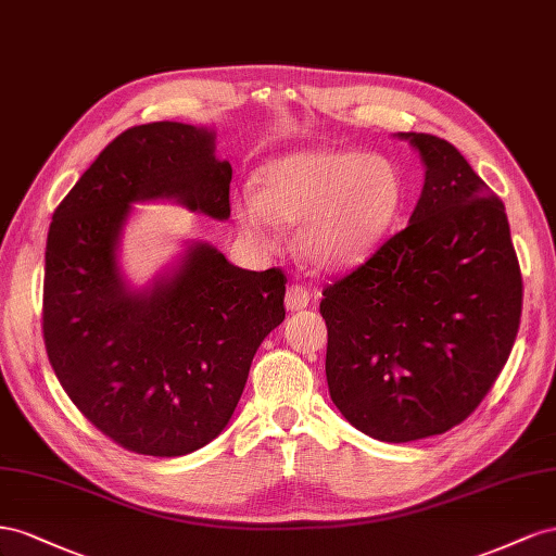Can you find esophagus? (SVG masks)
I'll return each instance as SVG.
<instances>
[{
  "label": "esophagus",
  "mask_w": 556,
  "mask_h": 556,
  "mask_svg": "<svg viewBox=\"0 0 556 556\" xmlns=\"http://www.w3.org/2000/svg\"><path fill=\"white\" fill-rule=\"evenodd\" d=\"M309 291L303 287V283H291L287 289V309L289 312H300L309 305Z\"/></svg>",
  "instance_id": "1"
}]
</instances>
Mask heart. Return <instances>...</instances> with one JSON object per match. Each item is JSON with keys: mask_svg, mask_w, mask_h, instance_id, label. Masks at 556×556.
<instances>
[{"mask_svg": "<svg viewBox=\"0 0 556 556\" xmlns=\"http://www.w3.org/2000/svg\"><path fill=\"white\" fill-rule=\"evenodd\" d=\"M403 193V174L387 155L307 149L267 161L261 193L237 198L235 218L253 240H267L273 218L300 224L298 251L332 273L368 256L399 216Z\"/></svg>", "mask_w": 556, "mask_h": 556, "instance_id": "b5f03b06", "label": "heart"}]
</instances>
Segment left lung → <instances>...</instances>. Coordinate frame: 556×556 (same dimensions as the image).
<instances>
[{"instance_id": "left-lung-1", "label": "left lung", "mask_w": 556, "mask_h": 556, "mask_svg": "<svg viewBox=\"0 0 556 556\" xmlns=\"http://www.w3.org/2000/svg\"><path fill=\"white\" fill-rule=\"evenodd\" d=\"M399 137L426 167L409 224L321 300L330 399L384 442L440 435L475 412L521 316V273L498 195L450 141Z\"/></svg>"}]
</instances>
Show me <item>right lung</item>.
Masks as SVG:
<instances>
[{
    "mask_svg": "<svg viewBox=\"0 0 556 556\" xmlns=\"http://www.w3.org/2000/svg\"><path fill=\"white\" fill-rule=\"evenodd\" d=\"M214 139L172 121L121 132L58 204L46 242L41 319L55 377L98 431L137 454H190L224 431L253 354L287 316L279 267L251 273L207 242L188 244L147 289L121 275L135 202L230 216L232 167Z\"/></svg>",
    "mask_w": 556,
    "mask_h": 556,
    "instance_id": "obj_1",
    "label": "right lung"
}]
</instances>
